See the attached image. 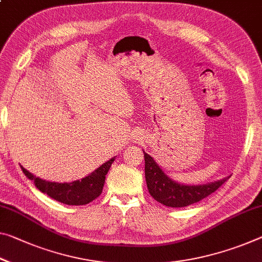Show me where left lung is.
Segmentation results:
<instances>
[{"label":"left lung","mask_w":262,"mask_h":262,"mask_svg":"<svg viewBox=\"0 0 262 262\" xmlns=\"http://www.w3.org/2000/svg\"><path fill=\"white\" fill-rule=\"evenodd\" d=\"M143 154L144 175L149 193L155 201L169 207H185L201 202L221 188L230 178L228 176L206 184H181L172 181L149 154L146 151Z\"/></svg>","instance_id":"obj_1"}]
</instances>
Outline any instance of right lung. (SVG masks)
Segmentation results:
<instances>
[{
  "label": "right lung",
  "instance_id": "right-lung-1",
  "mask_svg": "<svg viewBox=\"0 0 262 262\" xmlns=\"http://www.w3.org/2000/svg\"><path fill=\"white\" fill-rule=\"evenodd\" d=\"M114 160L115 157H112L110 161L105 162L90 175L71 183H57V182L41 180L32 175L23 167L20 168L29 180L34 181L37 189L43 193H47L55 201L66 205H86L101 194L106 175Z\"/></svg>",
  "mask_w": 262,
  "mask_h": 262
}]
</instances>
